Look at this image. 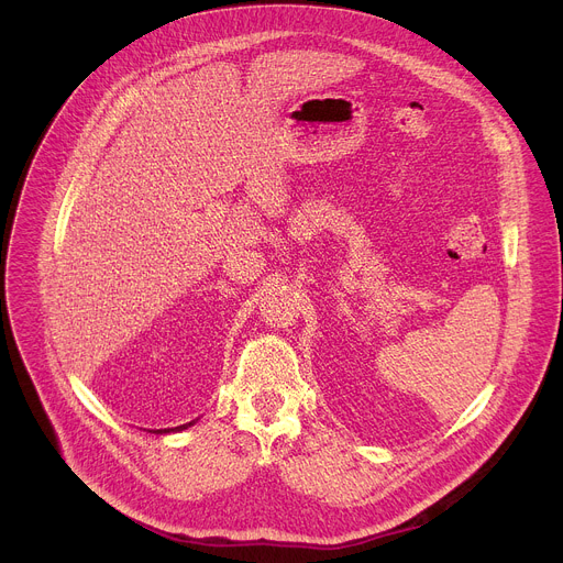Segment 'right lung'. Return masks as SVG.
Wrapping results in <instances>:
<instances>
[{
  "label": "right lung",
  "instance_id": "obj_1",
  "mask_svg": "<svg viewBox=\"0 0 563 563\" xmlns=\"http://www.w3.org/2000/svg\"><path fill=\"white\" fill-rule=\"evenodd\" d=\"M189 426H194V423H185V426H178V428H167V430H155L157 434H167V432H180V430H187Z\"/></svg>",
  "mask_w": 563,
  "mask_h": 563
}]
</instances>
